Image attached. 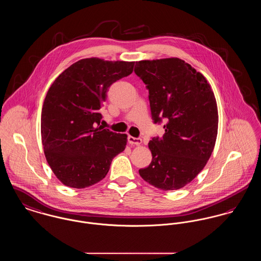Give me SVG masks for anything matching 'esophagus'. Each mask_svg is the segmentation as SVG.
<instances>
[{
    "instance_id": "obj_1",
    "label": "esophagus",
    "mask_w": 261,
    "mask_h": 261,
    "mask_svg": "<svg viewBox=\"0 0 261 261\" xmlns=\"http://www.w3.org/2000/svg\"><path fill=\"white\" fill-rule=\"evenodd\" d=\"M127 142H129L130 144H137V145H139V144L142 143V139H140V138H134V137L128 136V137H127Z\"/></svg>"
}]
</instances>
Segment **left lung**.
<instances>
[{
    "label": "left lung",
    "instance_id": "left-lung-1",
    "mask_svg": "<svg viewBox=\"0 0 261 261\" xmlns=\"http://www.w3.org/2000/svg\"><path fill=\"white\" fill-rule=\"evenodd\" d=\"M135 72L148 90L153 123L164 121L166 132L148 142L152 160L140 175L156 189L179 190L203 169L214 150V93L200 72L177 58L137 62Z\"/></svg>",
    "mask_w": 261,
    "mask_h": 261
}]
</instances>
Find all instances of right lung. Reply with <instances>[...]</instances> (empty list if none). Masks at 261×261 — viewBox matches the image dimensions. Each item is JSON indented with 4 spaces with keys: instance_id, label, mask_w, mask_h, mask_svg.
Instances as JSON below:
<instances>
[{
    "instance_id": "right-lung-1",
    "label": "right lung",
    "mask_w": 261,
    "mask_h": 261,
    "mask_svg": "<svg viewBox=\"0 0 261 261\" xmlns=\"http://www.w3.org/2000/svg\"><path fill=\"white\" fill-rule=\"evenodd\" d=\"M134 62L81 60L63 71L47 91L41 118L47 164L67 187L85 189L100 181L126 135L100 125L110 87L134 70Z\"/></svg>"
}]
</instances>
